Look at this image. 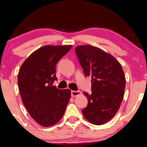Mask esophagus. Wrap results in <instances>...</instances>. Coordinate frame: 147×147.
Listing matches in <instances>:
<instances>
[{
    "mask_svg": "<svg viewBox=\"0 0 147 147\" xmlns=\"http://www.w3.org/2000/svg\"><path fill=\"white\" fill-rule=\"evenodd\" d=\"M80 94H81V92L80 91H71V96H73V97L80 95Z\"/></svg>",
    "mask_w": 147,
    "mask_h": 147,
    "instance_id": "34e87169",
    "label": "esophagus"
}]
</instances>
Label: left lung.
<instances>
[{
    "label": "left lung",
    "mask_w": 147,
    "mask_h": 147,
    "mask_svg": "<svg viewBox=\"0 0 147 147\" xmlns=\"http://www.w3.org/2000/svg\"><path fill=\"white\" fill-rule=\"evenodd\" d=\"M75 53L85 76L91 78V94L83 93L88 104L82 111L91 123L103 124L115 116L123 99L126 80L123 68L113 56L97 47L78 46Z\"/></svg>",
    "instance_id": "left-lung-1"
}]
</instances>
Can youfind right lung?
<instances>
[{"mask_svg": "<svg viewBox=\"0 0 147 147\" xmlns=\"http://www.w3.org/2000/svg\"><path fill=\"white\" fill-rule=\"evenodd\" d=\"M71 45L41 47L28 56L18 74L22 102L30 115L40 125L49 127L62 118L71 98L69 89L54 86L56 65Z\"/></svg>", "mask_w": 147, "mask_h": 147, "instance_id": "add662e5", "label": "right lung"}]
</instances>
